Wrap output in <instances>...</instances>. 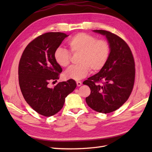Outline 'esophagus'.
I'll list each match as a JSON object with an SVG mask.
<instances>
[{
	"label": "esophagus",
	"instance_id": "esophagus-1",
	"mask_svg": "<svg viewBox=\"0 0 152 152\" xmlns=\"http://www.w3.org/2000/svg\"><path fill=\"white\" fill-rule=\"evenodd\" d=\"M77 86H80L82 85V82L80 81H77Z\"/></svg>",
	"mask_w": 152,
	"mask_h": 152
}]
</instances>
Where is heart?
I'll list each match as a JSON object with an SVG mask.
<instances>
[{
	"label": "heart",
	"instance_id": "heart-1",
	"mask_svg": "<svg viewBox=\"0 0 152 152\" xmlns=\"http://www.w3.org/2000/svg\"><path fill=\"white\" fill-rule=\"evenodd\" d=\"M68 45L72 53H80V65L71 66L64 73L66 79L79 80L89 74L91 70L97 72L104 66L109 58L110 45L106 40H98L96 37L79 33L68 40ZM54 59L59 66L66 67L70 62V53L66 49L57 48Z\"/></svg>",
	"mask_w": 152,
	"mask_h": 152
}]
</instances>
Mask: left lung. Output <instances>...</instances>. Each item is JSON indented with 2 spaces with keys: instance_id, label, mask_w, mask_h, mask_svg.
<instances>
[{
  "instance_id": "1",
  "label": "left lung",
  "mask_w": 152,
  "mask_h": 152,
  "mask_svg": "<svg viewBox=\"0 0 152 152\" xmlns=\"http://www.w3.org/2000/svg\"><path fill=\"white\" fill-rule=\"evenodd\" d=\"M93 31L106 37L110 53L102 70L83 82L91 89L86 102L95 111L108 113L120 108L129 97L134 83V60L129 47L118 36L106 30Z\"/></svg>"
}]
</instances>
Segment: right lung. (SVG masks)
Masks as SVG:
<instances>
[{"instance_id":"right-lung-1","label":"right lung","mask_w":152,"mask_h":152,"mask_svg":"<svg viewBox=\"0 0 152 152\" xmlns=\"http://www.w3.org/2000/svg\"><path fill=\"white\" fill-rule=\"evenodd\" d=\"M68 35L61 32H48L28 44L18 67L19 84L23 96L35 112L45 117L57 113L66 96L77 86L74 80L61 82L49 88V82L57 81L62 68L54 59V53Z\"/></svg>"}]
</instances>
